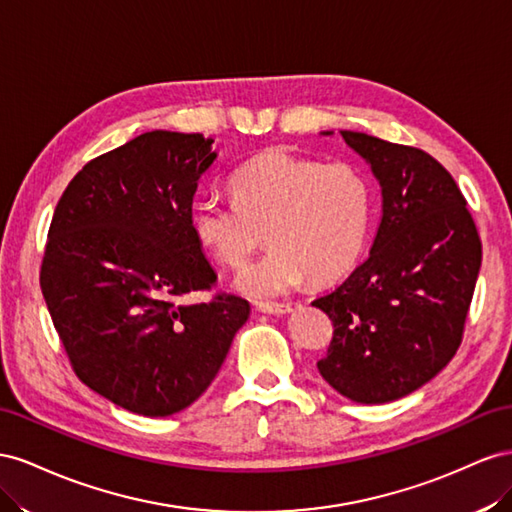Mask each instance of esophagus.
Returning <instances> with one entry per match:
<instances>
[{"instance_id":"34e87169","label":"esophagus","mask_w":512,"mask_h":512,"mask_svg":"<svg viewBox=\"0 0 512 512\" xmlns=\"http://www.w3.org/2000/svg\"><path fill=\"white\" fill-rule=\"evenodd\" d=\"M257 311L266 315H287L291 313V302H259Z\"/></svg>"}]
</instances>
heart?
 I'll list each match as a JSON object with an SVG mask.
<instances>
[{
	"instance_id": "heart-1",
	"label": "heart",
	"mask_w": 512,
	"mask_h": 512,
	"mask_svg": "<svg viewBox=\"0 0 512 512\" xmlns=\"http://www.w3.org/2000/svg\"><path fill=\"white\" fill-rule=\"evenodd\" d=\"M231 188L236 199H199L191 223L195 238L227 268H240L266 233L270 251L236 276V289L248 298L285 296L309 276L337 281L367 246L373 191L352 163L274 148L233 173Z\"/></svg>"
}]
</instances>
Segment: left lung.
<instances>
[{
  "label": "left lung",
  "mask_w": 512,
  "mask_h": 512,
  "mask_svg": "<svg viewBox=\"0 0 512 512\" xmlns=\"http://www.w3.org/2000/svg\"><path fill=\"white\" fill-rule=\"evenodd\" d=\"M341 135L382 186V221L369 257L313 302L334 326L317 369L343 397L377 405L418 390L457 354L483 246L457 182L433 156Z\"/></svg>",
  "instance_id": "1"
}]
</instances>
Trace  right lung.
<instances>
[{"instance_id": "obj_1", "label": "right lung", "mask_w": 512, "mask_h": 512, "mask_svg": "<svg viewBox=\"0 0 512 512\" xmlns=\"http://www.w3.org/2000/svg\"><path fill=\"white\" fill-rule=\"evenodd\" d=\"M212 143L143 133L90 160L53 212L40 268L53 326L81 382L133 414L197 401L251 313L231 294L178 302L216 283L191 223Z\"/></svg>"}]
</instances>
